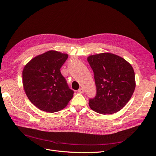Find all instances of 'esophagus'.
Here are the masks:
<instances>
[{"mask_svg":"<svg viewBox=\"0 0 156 156\" xmlns=\"http://www.w3.org/2000/svg\"><path fill=\"white\" fill-rule=\"evenodd\" d=\"M77 92H79V93H81V94H82V93H83L84 92V90H83V88H80L78 90H77Z\"/></svg>","mask_w":156,"mask_h":156,"instance_id":"obj_1","label":"esophagus"}]
</instances>
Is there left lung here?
Instances as JSON below:
<instances>
[{"instance_id": "left-lung-1", "label": "left lung", "mask_w": 156, "mask_h": 156, "mask_svg": "<svg viewBox=\"0 0 156 156\" xmlns=\"http://www.w3.org/2000/svg\"><path fill=\"white\" fill-rule=\"evenodd\" d=\"M87 60L93 70L96 86L95 98L89 100L90 107L102 115L120 111L135 90L133 67L123 58L109 53L90 55Z\"/></svg>"}]
</instances>
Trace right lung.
<instances>
[{"label": "right lung", "instance_id": "obj_1", "mask_svg": "<svg viewBox=\"0 0 156 156\" xmlns=\"http://www.w3.org/2000/svg\"><path fill=\"white\" fill-rule=\"evenodd\" d=\"M67 54L49 51L33 58L23 70V84L28 98L39 109L55 112L62 109L73 96L60 68Z\"/></svg>", "mask_w": 156, "mask_h": 156}]
</instances>
